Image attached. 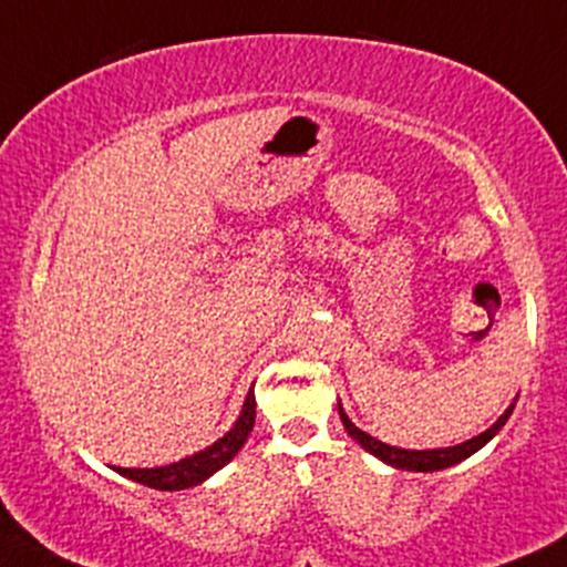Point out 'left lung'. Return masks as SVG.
I'll return each mask as SVG.
<instances>
[{"label":"left lung","instance_id":"8db88e82","mask_svg":"<svg viewBox=\"0 0 567 567\" xmlns=\"http://www.w3.org/2000/svg\"><path fill=\"white\" fill-rule=\"evenodd\" d=\"M514 408H516V399L508 404V410H505V413L499 415V419L486 429V432L475 434L473 440H464V443H458V445H449V449H429V451L396 449V445H389V443H383V440L372 437V434L361 432V429L348 419V413L342 410V402H339V419H342V424H344V429H348L350 437H353L363 451H369L372 456H378L380 462L391 464V467H396V470H413V473H434V470L454 467V464L464 462L467 456H473L475 451L484 449L488 440H492L494 434H497L499 429L505 426V421L511 419Z\"/></svg>","mask_w":567,"mask_h":567}]
</instances>
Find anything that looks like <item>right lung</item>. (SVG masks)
Segmentation results:
<instances>
[{"instance_id": "1", "label": "right lung", "mask_w": 567, "mask_h": 567, "mask_svg": "<svg viewBox=\"0 0 567 567\" xmlns=\"http://www.w3.org/2000/svg\"><path fill=\"white\" fill-rule=\"evenodd\" d=\"M255 426V391L249 389L247 399L241 404V413H238L236 424L217 440V443L206 445L204 451L193 456H184L178 462L163 464V467H113L124 478L135 481L148 488H157V492H178V488H189L204 484L206 478H212L217 470H223L225 464L234 458L238 451L247 443L249 432Z\"/></svg>"}]
</instances>
